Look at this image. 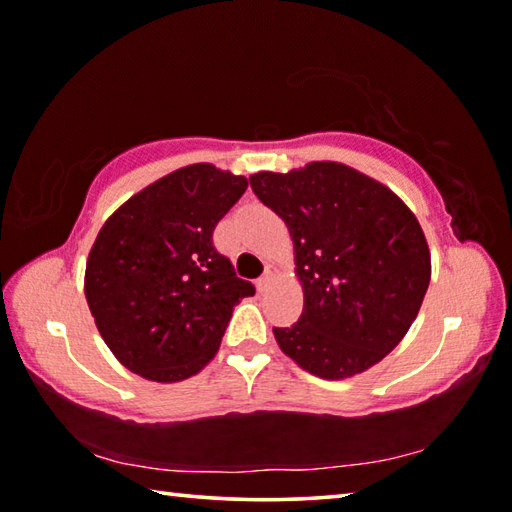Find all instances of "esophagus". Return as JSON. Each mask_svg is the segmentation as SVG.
<instances>
[{
  "instance_id": "34e87169",
  "label": "esophagus",
  "mask_w": 512,
  "mask_h": 512,
  "mask_svg": "<svg viewBox=\"0 0 512 512\" xmlns=\"http://www.w3.org/2000/svg\"><path fill=\"white\" fill-rule=\"evenodd\" d=\"M273 277H275V275H273V268L268 266V268H266V273H264V275L259 277V280H257V289H259V291H266L268 287H271Z\"/></svg>"
}]
</instances>
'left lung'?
I'll list each match as a JSON object with an SVG mask.
<instances>
[{
	"instance_id": "left-lung-1",
	"label": "left lung",
	"mask_w": 512,
	"mask_h": 512,
	"mask_svg": "<svg viewBox=\"0 0 512 512\" xmlns=\"http://www.w3.org/2000/svg\"><path fill=\"white\" fill-rule=\"evenodd\" d=\"M250 187L287 223L305 309L275 341L302 370L339 381L395 350L422 307L431 253L393 189L343 162L257 171Z\"/></svg>"
}]
</instances>
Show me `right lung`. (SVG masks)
Segmentation results:
<instances>
[{
	"mask_svg": "<svg viewBox=\"0 0 512 512\" xmlns=\"http://www.w3.org/2000/svg\"><path fill=\"white\" fill-rule=\"evenodd\" d=\"M246 187V176L187 164L140 189L101 225L83 289L121 366L176 384L219 352L232 309L255 293L212 241Z\"/></svg>",
	"mask_w": 512,
	"mask_h": 512,
	"instance_id": "obj_1",
	"label": "right lung"
}]
</instances>
